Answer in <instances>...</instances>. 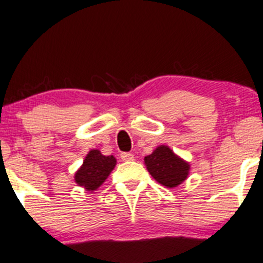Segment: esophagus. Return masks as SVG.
<instances>
[{
    "label": "esophagus",
    "instance_id": "1",
    "mask_svg": "<svg viewBox=\"0 0 263 263\" xmlns=\"http://www.w3.org/2000/svg\"><path fill=\"white\" fill-rule=\"evenodd\" d=\"M121 159L123 162H129V161H134L135 157L132 153H128V152H123L121 153Z\"/></svg>",
    "mask_w": 263,
    "mask_h": 263
}]
</instances>
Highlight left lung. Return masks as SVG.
I'll return each mask as SVG.
<instances>
[{
    "label": "left lung",
    "instance_id": "8db88e82",
    "mask_svg": "<svg viewBox=\"0 0 263 263\" xmlns=\"http://www.w3.org/2000/svg\"><path fill=\"white\" fill-rule=\"evenodd\" d=\"M144 164L149 174L162 185L174 188L188 178L190 165L178 157L168 146H159L144 157Z\"/></svg>",
    "mask_w": 263,
    "mask_h": 263
}]
</instances>
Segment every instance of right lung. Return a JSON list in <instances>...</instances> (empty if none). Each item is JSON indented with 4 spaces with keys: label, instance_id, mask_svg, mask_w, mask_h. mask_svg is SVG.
<instances>
[{
    "label": "right lung",
    "instance_id": "right-lung-1",
    "mask_svg": "<svg viewBox=\"0 0 263 263\" xmlns=\"http://www.w3.org/2000/svg\"><path fill=\"white\" fill-rule=\"evenodd\" d=\"M115 165L116 158L114 156H104L99 149H91L75 173V183L89 192H93L107 179Z\"/></svg>",
    "mask_w": 263,
    "mask_h": 263
}]
</instances>
